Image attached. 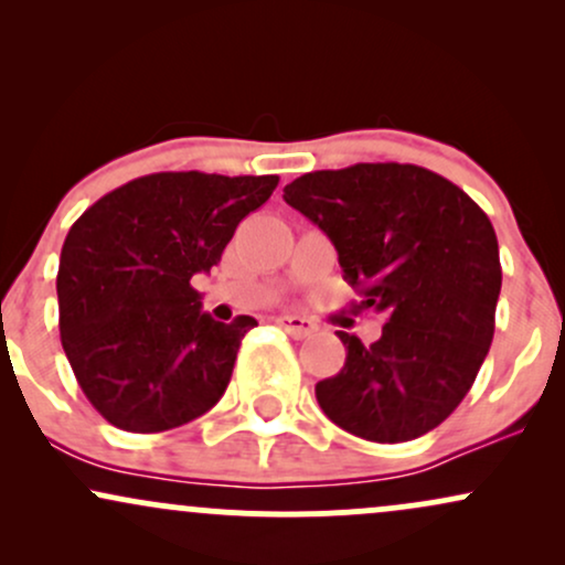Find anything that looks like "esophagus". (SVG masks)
<instances>
[{
    "instance_id": "1",
    "label": "esophagus",
    "mask_w": 565,
    "mask_h": 565,
    "mask_svg": "<svg viewBox=\"0 0 565 565\" xmlns=\"http://www.w3.org/2000/svg\"><path fill=\"white\" fill-rule=\"evenodd\" d=\"M276 323L284 329V332L297 337V340H300V337H310L316 329H319L316 327V321L305 319V316H278Z\"/></svg>"
}]
</instances>
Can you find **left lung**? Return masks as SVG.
Returning a JSON list of instances; mask_svg holds the SVG:
<instances>
[{
	"label": "left lung",
	"mask_w": 565,
	"mask_h": 565,
	"mask_svg": "<svg viewBox=\"0 0 565 565\" xmlns=\"http://www.w3.org/2000/svg\"><path fill=\"white\" fill-rule=\"evenodd\" d=\"M284 201L334 244L355 310L385 316L364 345L337 332L345 366L316 385L329 419L353 436H425L476 382L491 337L502 265L491 220L462 188L417 164H353L291 180Z\"/></svg>",
	"instance_id": "obj_1"
}]
</instances>
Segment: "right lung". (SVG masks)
<instances>
[{
  "mask_svg": "<svg viewBox=\"0 0 565 565\" xmlns=\"http://www.w3.org/2000/svg\"><path fill=\"white\" fill-rule=\"evenodd\" d=\"M276 185V174L157 172L106 193L71 225L57 268L61 342L103 419L161 433L223 398L257 321H215L191 278L210 274Z\"/></svg>",
  "mask_w": 565,
  "mask_h": 565,
  "instance_id": "1",
  "label": "right lung"
}]
</instances>
